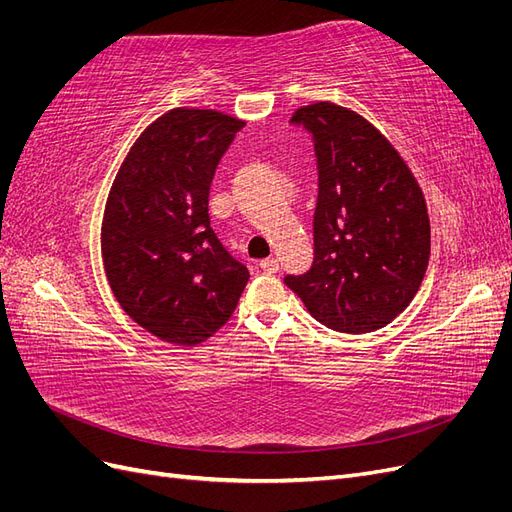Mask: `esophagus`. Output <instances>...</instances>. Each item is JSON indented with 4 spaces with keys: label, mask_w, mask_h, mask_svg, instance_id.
<instances>
[{
    "label": "esophagus",
    "mask_w": 512,
    "mask_h": 512,
    "mask_svg": "<svg viewBox=\"0 0 512 512\" xmlns=\"http://www.w3.org/2000/svg\"><path fill=\"white\" fill-rule=\"evenodd\" d=\"M260 269L265 273H277L280 271V262H277V258H265L260 262Z\"/></svg>",
    "instance_id": "esophagus-1"
}]
</instances>
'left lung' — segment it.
Wrapping results in <instances>:
<instances>
[{"label": "left lung", "instance_id": "8db88e82", "mask_svg": "<svg viewBox=\"0 0 512 512\" xmlns=\"http://www.w3.org/2000/svg\"><path fill=\"white\" fill-rule=\"evenodd\" d=\"M292 123L314 136L320 190L314 265L284 282L324 327L382 329L410 305L429 265L421 185L389 138L346 106L307 104Z\"/></svg>", "mask_w": 512, "mask_h": 512}]
</instances>
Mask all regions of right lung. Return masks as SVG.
<instances>
[{
  "mask_svg": "<svg viewBox=\"0 0 512 512\" xmlns=\"http://www.w3.org/2000/svg\"><path fill=\"white\" fill-rule=\"evenodd\" d=\"M243 119L173 108L121 162L102 218V260L117 303L168 344L196 346L230 320L250 280L209 224V188Z\"/></svg>",
  "mask_w": 512,
  "mask_h": 512,
  "instance_id": "1",
  "label": "right lung"
}]
</instances>
